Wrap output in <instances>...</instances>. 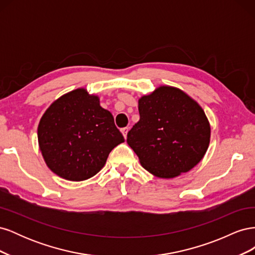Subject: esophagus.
Returning a JSON list of instances; mask_svg holds the SVG:
<instances>
[{
    "instance_id": "esophagus-1",
    "label": "esophagus",
    "mask_w": 255,
    "mask_h": 255,
    "mask_svg": "<svg viewBox=\"0 0 255 255\" xmlns=\"http://www.w3.org/2000/svg\"><path fill=\"white\" fill-rule=\"evenodd\" d=\"M121 132H122L123 136H125V138L127 139V135H128V128H121Z\"/></svg>"
}]
</instances>
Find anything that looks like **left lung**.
Masks as SVG:
<instances>
[{"label": "left lung", "mask_w": 255, "mask_h": 255, "mask_svg": "<svg viewBox=\"0 0 255 255\" xmlns=\"http://www.w3.org/2000/svg\"><path fill=\"white\" fill-rule=\"evenodd\" d=\"M140 119L128 133V143L153 175L172 179L203 158L211 127L202 107L179 88L159 86L138 100Z\"/></svg>", "instance_id": "8db88e82"}]
</instances>
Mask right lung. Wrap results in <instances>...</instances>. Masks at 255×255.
I'll return each instance as SVG.
<instances>
[{
  "mask_svg": "<svg viewBox=\"0 0 255 255\" xmlns=\"http://www.w3.org/2000/svg\"><path fill=\"white\" fill-rule=\"evenodd\" d=\"M38 143L45 164L68 181H84L104 167L111 151L125 142L111 112L98 96L79 88L61 96L38 126Z\"/></svg>",
  "mask_w": 255,
  "mask_h": 255,
  "instance_id": "add662e5",
  "label": "right lung"
}]
</instances>
